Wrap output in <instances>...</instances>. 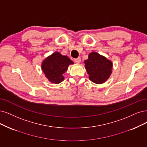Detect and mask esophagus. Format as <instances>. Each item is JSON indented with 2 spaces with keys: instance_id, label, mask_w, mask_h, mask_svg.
I'll return each mask as SVG.
<instances>
[{
  "instance_id": "esophagus-1",
  "label": "esophagus",
  "mask_w": 147,
  "mask_h": 147,
  "mask_svg": "<svg viewBox=\"0 0 147 147\" xmlns=\"http://www.w3.org/2000/svg\"><path fill=\"white\" fill-rule=\"evenodd\" d=\"M74 62L77 63H79L81 62L80 57H78L76 59H74Z\"/></svg>"
}]
</instances>
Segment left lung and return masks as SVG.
I'll use <instances>...</instances> for the list:
<instances>
[{
    "label": "left lung",
    "instance_id": "8db88e82",
    "mask_svg": "<svg viewBox=\"0 0 147 147\" xmlns=\"http://www.w3.org/2000/svg\"><path fill=\"white\" fill-rule=\"evenodd\" d=\"M85 64L89 79L95 84L104 83L111 73L112 62L96 52L89 54L88 59L85 61Z\"/></svg>",
    "mask_w": 147,
    "mask_h": 147
}]
</instances>
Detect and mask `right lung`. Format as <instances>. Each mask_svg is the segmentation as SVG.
Segmentation results:
<instances>
[{"label":"right lung","mask_w":147,"mask_h":147,"mask_svg":"<svg viewBox=\"0 0 147 147\" xmlns=\"http://www.w3.org/2000/svg\"><path fill=\"white\" fill-rule=\"evenodd\" d=\"M70 64H73V62L67 56L56 52L43 61L42 69L50 82L59 84L63 80L62 74L67 70Z\"/></svg>","instance_id":"obj_1"}]
</instances>
